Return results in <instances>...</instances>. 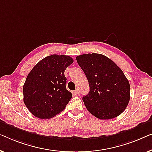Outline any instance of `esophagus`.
Here are the masks:
<instances>
[{
  "label": "esophagus",
  "instance_id": "esophagus-1",
  "mask_svg": "<svg viewBox=\"0 0 152 152\" xmlns=\"http://www.w3.org/2000/svg\"><path fill=\"white\" fill-rule=\"evenodd\" d=\"M74 93L76 94H78L79 93H80V90H79L78 89H76L75 91H74Z\"/></svg>",
  "mask_w": 152,
  "mask_h": 152
}]
</instances>
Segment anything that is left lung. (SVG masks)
<instances>
[{"mask_svg":"<svg viewBox=\"0 0 152 152\" xmlns=\"http://www.w3.org/2000/svg\"><path fill=\"white\" fill-rule=\"evenodd\" d=\"M76 61L89 82V92L83 97L89 112L101 120L121 114L129 103L130 85L121 68L95 53L78 56Z\"/></svg>","mask_w":152,"mask_h":152,"instance_id":"1","label":"left lung"}]
</instances>
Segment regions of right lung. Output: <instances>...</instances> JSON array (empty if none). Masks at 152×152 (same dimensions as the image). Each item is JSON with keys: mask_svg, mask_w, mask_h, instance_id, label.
Masks as SVG:
<instances>
[{"mask_svg": "<svg viewBox=\"0 0 152 152\" xmlns=\"http://www.w3.org/2000/svg\"><path fill=\"white\" fill-rule=\"evenodd\" d=\"M74 62L72 57L53 54L38 62L23 85V101L34 116L51 118L64 110L72 97L67 90L66 68Z\"/></svg>", "mask_w": 152, "mask_h": 152, "instance_id": "obj_1", "label": "right lung"}]
</instances>
